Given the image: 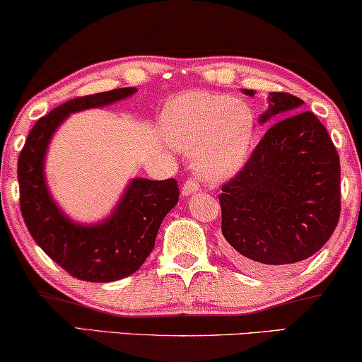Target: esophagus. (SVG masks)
Masks as SVG:
<instances>
[{"mask_svg": "<svg viewBox=\"0 0 362 362\" xmlns=\"http://www.w3.org/2000/svg\"><path fill=\"white\" fill-rule=\"evenodd\" d=\"M199 191V182H197L194 177H189L185 185H182V196H191L194 194V192Z\"/></svg>", "mask_w": 362, "mask_h": 362, "instance_id": "esophagus-1", "label": "esophagus"}]
</instances>
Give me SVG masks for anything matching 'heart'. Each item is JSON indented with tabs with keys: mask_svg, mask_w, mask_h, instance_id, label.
Segmentation results:
<instances>
[{
	"mask_svg": "<svg viewBox=\"0 0 362 362\" xmlns=\"http://www.w3.org/2000/svg\"><path fill=\"white\" fill-rule=\"evenodd\" d=\"M163 136L175 150L192 153L202 177L226 181L250 153L255 118L247 103L221 93L185 92L161 113Z\"/></svg>",
	"mask_w": 362,
	"mask_h": 362,
	"instance_id": "heart-1",
	"label": "heart"
}]
</instances>
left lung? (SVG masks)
<instances>
[{
    "label": "left lung",
    "mask_w": 362,
    "mask_h": 362,
    "mask_svg": "<svg viewBox=\"0 0 362 362\" xmlns=\"http://www.w3.org/2000/svg\"><path fill=\"white\" fill-rule=\"evenodd\" d=\"M301 105L298 97L270 92L260 122L281 120L219 194L222 235L234 260L249 270L272 272L308 259L338 226V151L315 113L298 112Z\"/></svg>",
    "instance_id": "obj_1"
}]
</instances>
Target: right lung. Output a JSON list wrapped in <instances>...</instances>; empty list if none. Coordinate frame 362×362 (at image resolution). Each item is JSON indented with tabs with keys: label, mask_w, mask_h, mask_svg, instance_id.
Here are the masks:
<instances>
[{
	"label": "right lung",
	"mask_w": 362,
	"mask_h": 362,
	"mask_svg": "<svg viewBox=\"0 0 362 362\" xmlns=\"http://www.w3.org/2000/svg\"><path fill=\"white\" fill-rule=\"evenodd\" d=\"M135 92V87L115 88L62 103L39 118L19 155V206L29 234L57 265L78 280L100 284L135 274L151 254L165 216L180 199L173 177H135L108 219L83 226L69 219L49 194L44 158L57 127L71 113L108 105Z\"/></svg>",
	"instance_id": "right-lung-1"
}]
</instances>
